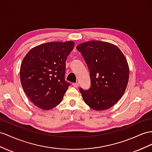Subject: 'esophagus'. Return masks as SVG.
<instances>
[{
  "mask_svg": "<svg viewBox=\"0 0 152 152\" xmlns=\"http://www.w3.org/2000/svg\"><path fill=\"white\" fill-rule=\"evenodd\" d=\"M72 86L74 87H75V88H77V87H78V86H79V84H78V83H72Z\"/></svg>",
  "mask_w": 152,
  "mask_h": 152,
  "instance_id": "34e87169",
  "label": "esophagus"
}]
</instances>
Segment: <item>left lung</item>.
<instances>
[{
	"label": "left lung",
	"mask_w": 152,
	"mask_h": 152,
	"mask_svg": "<svg viewBox=\"0 0 152 152\" xmlns=\"http://www.w3.org/2000/svg\"><path fill=\"white\" fill-rule=\"evenodd\" d=\"M90 72L91 87L80 88L87 105L96 110L108 109L121 98L129 78V67L123 53L110 43L92 40L76 47Z\"/></svg>",
	"instance_id": "left-lung-1"
}]
</instances>
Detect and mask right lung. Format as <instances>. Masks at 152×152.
<instances>
[{
    "mask_svg": "<svg viewBox=\"0 0 152 152\" xmlns=\"http://www.w3.org/2000/svg\"><path fill=\"white\" fill-rule=\"evenodd\" d=\"M75 43L48 42L31 49L20 66L24 91L34 105L49 110L58 105L71 83L65 80V61Z\"/></svg>",
    "mask_w": 152,
    "mask_h": 152,
    "instance_id": "right-lung-1",
    "label": "right lung"
}]
</instances>
